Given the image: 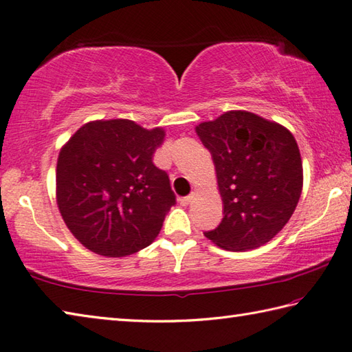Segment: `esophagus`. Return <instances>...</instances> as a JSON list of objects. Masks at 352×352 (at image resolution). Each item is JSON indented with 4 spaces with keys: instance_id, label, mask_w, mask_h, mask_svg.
<instances>
[{
    "instance_id": "obj_1",
    "label": "esophagus",
    "mask_w": 352,
    "mask_h": 352,
    "mask_svg": "<svg viewBox=\"0 0 352 352\" xmlns=\"http://www.w3.org/2000/svg\"><path fill=\"white\" fill-rule=\"evenodd\" d=\"M194 194H190V195H188V197H182L180 199H178V201H180V204L182 206H188V204H190L192 203V199H194Z\"/></svg>"
}]
</instances>
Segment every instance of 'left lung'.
Instances as JSON below:
<instances>
[{"instance_id": "obj_1", "label": "left lung", "mask_w": 352, "mask_h": 352, "mask_svg": "<svg viewBox=\"0 0 352 352\" xmlns=\"http://www.w3.org/2000/svg\"><path fill=\"white\" fill-rule=\"evenodd\" d=\"M212 154L224 217L204 236L224 250L264 245L299 203L304 174L293 134L249 111H227L195 128Z\"/></svg>"}]
</instances>
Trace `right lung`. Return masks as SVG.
I'll use <instances>...</instances> for the list:
<instances>
[{"instance_id":"right-lung-1","label":"right lung","mask_w":352,"mask_h":352,"mask_svg":"<svg viewBox=\"0 0 352 352\" xmlns=\"http://www.w3.org/2000/svg\"><path fill=\"white\" fill-rule=\"evenodd\" d=\"M162 128L133 120H94L62 146L56 166L58 208L88 250L122 258L148 247L175 204L169 177L153 163Z\"/></svg>"}]
</instances>
